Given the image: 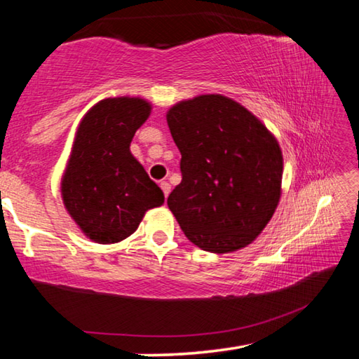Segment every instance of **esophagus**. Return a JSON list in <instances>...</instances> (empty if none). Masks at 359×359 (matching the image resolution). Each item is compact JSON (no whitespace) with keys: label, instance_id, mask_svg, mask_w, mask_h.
<instances>
[{"label":"esophagus","instance_id":"obj_1","mask_svg":"<svg viewBox=\"0 0 359 359\" xmlns=\"http://www.w3.org/2000/svg\"><path fill=\"white\" fill-rule=\"evenodd\" d=\"M160 187H161L163 193H165V198H168V196H169V193H171V185H169L168 182H161Z\"/></svg>","mask_w":359,"mask_h":359}]
</instances>
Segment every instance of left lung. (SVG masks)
<instances>
[{
  "mask_svg": "<svg viewBox=\"0 0 359 359\" xmlns=\"http://www.w3.org/2000/svg\"><path fill=\"white\" fill-rule=\"evenodd\" d=\"M168 126L180 150L182 182L169 209L194 245L229 253L252 244L280 199L282 150L239 102L201 95L169 109Z\"/></svg>",
  "mask_w": 359,
  "mask_h": 359,
  "instance_id": "1",
  "label": "left lung"
}]
</instances>
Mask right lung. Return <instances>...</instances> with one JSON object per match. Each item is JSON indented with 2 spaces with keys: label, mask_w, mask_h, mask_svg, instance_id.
Instances as JSON below:
<instances>
[{
  "label": "right lung",
  "mask_w": 359,
  "mask_h": 359,
  "mask_svg": "<svg viewBox=\"0 0 359 359\" xmlns=\"http://www.w3.org/2000/svg\"><path fill=\"white\" fill-rule=\"evenodd\" d=\"M150 111L141 98H107L90 109L77 128L62 196L82 233L98 244L126 239L145 212L165 203L161 188L130 151Z\"/></svg>",
  "instance_id": "obj_1"
}]
</instances>
